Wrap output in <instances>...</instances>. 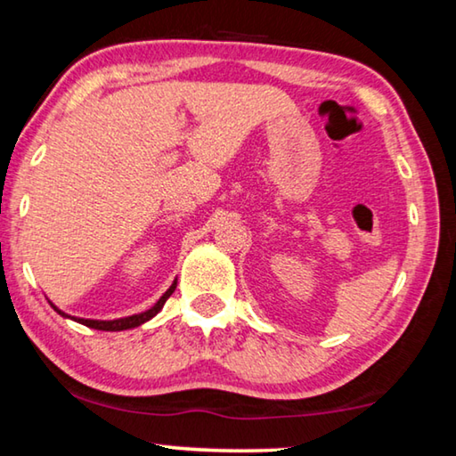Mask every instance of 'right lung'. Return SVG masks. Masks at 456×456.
Wrapping results in <instances>:
<instances>
[{"instance_id":"obj_1","label":"right lung","mask_w":456,"mask_h":456,"mask_svg":"<svg viewBox=\"0 0 456 456\" xmlns=\"http://www.w3.org/2000/svg\"><path fill=\"white\" fill-rule=\"evenodd\" d=\"M176 290V281L175 284H172L168 290H166L164 294H162V298L156 302L154 306H151L150 310H146V313H140V314H134V316H126V319H118V321H91V319H72V316H69V314H64V313H61L59 308H56L54 305H53V308L56 310V313L59 314H62L64 319H72V321H77V322H81V324H85V327H91V329H97V330H127V329H134V327H140V324H143L146 321H150V319H154V316L160 313L162 310V306H164V302L170 298V294Z\"/></svg>"}]
</instances>
